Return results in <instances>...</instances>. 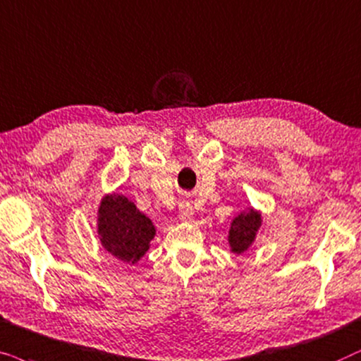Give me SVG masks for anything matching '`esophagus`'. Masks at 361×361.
Instances as JSON below:
<instances>
[{"instance_id":"obj_1","label":"esophagus","mask_w":361,"mask_h":361,"mask_svg":"<svg viewBox=\"0 0 361 361\" xmlns=\"http://www.w3.org/2000/svg\"><path fill=\"white\" fill-rule=\"evenodd\" d=\"M180 219L185 221V223H190L191 219H193V208H191V204L188 201H183V203L180 204Z\"/></svg>"}]
</instances>
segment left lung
Returning <instances> with one entry per match:
<instances>
[{
  "mask_svg": "<svg viewBox=\"0 0 361 361\" xmlns=\"http://www.w3.org/2000/svg\"><path fill=\"white\" fill-rule=\"evenodd\" d=\"M262 226V216L254 208H247L231 221L228 243L234 254L246 252L256 241L257 231Z\"/></svg>",
  "mask_w": 361,
  "mask_h": 361,
  "instance_id": "8db88e82",
  "label": "left lung"
}]
</instances>
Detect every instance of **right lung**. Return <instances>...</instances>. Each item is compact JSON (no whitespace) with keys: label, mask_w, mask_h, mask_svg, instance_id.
Here are the masks:
<instances>
[{"label":"right lung","mask_w":361,"mask_h":361,"mask_svg":"<svg viewBox=\"0 0 361 361\" xmlns=\"http://www.w3.org/2000/svg\"><path fill=\"white\" fill-rule=\"evenodd\" d=\"M97 234L105 251L125 264H135L150 249L157 229L133 201L112 193L100 201Z\"/></svg>","instance_id":"obj_1"}]
</instances>
